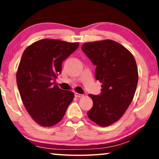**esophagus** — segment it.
Masks as SVG:
<instances>
[{
	"mask_svg": "<svg viewBox=\"0 0 159 159\" xmlns=\"http://www.w3.org/2000/svg\"><path fill=\"white\" fill-rule=\"evenodd\" d=\"M75 97L79 98V97H82V96H83V95L78 93H75Z\"/></svg>",
	"mask_w": 159,
	"mask_h": 159,
	"instance_id": "obj_1",
	"label": "esophagus"
}]
</instances>
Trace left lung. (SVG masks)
<instances>
[{
	"instance_id": "left-lung-1",
	"label": "left lung",
	"mask_w": 159,
	"mask_h": 159,
	"mask_svg": "<svg viewBox=\"0 0 159 159\" xmlns=\"http://www.w3.org/2000/svg\"><path fill=\"white\" fill-rule=\"evenodd\" d=\"M81 49L96 66L95 76L102 87L99 96L89 95L93 105L87 116L100 126H108L132 102L138 81L136 61L127 48L111 39L86 43Z\"/></svg>"
}]
</instances>
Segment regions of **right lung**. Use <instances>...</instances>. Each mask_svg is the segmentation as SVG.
Wrapping results in <instances>:
<instances>
[{
	"instance_id": "right-lung-1",
	"label": "right lung",
	"mask_w": 159,
	"mask_h": 159,
	"mask_svg": "<svg viewBox=\"0 0 159 159\" xmlns=\"http://www.w3.org/2000/svg\"><path fill=\"white\" fill-rule=\"evenodd\" d=\"M79 43L44 39L29 45L23 52L16 81L22 102L31 118L43 127L63 119L73 100L72 91L54 84L62 71V62L78 48Z\"/></svg>"
}]
</instances>
